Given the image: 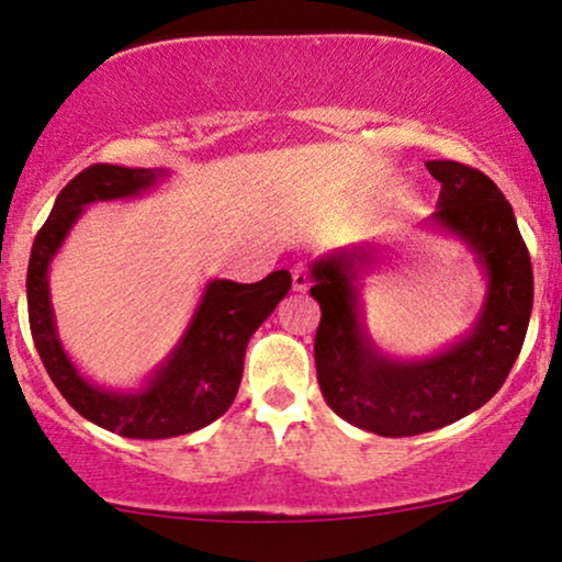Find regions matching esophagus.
<instances>
[{
    "label": "esophagus",
    "mask_w": 562,
    "mask_h": 562,
    "mask_svg": "<svg viewBox=\"0 0 562 562\" xmlns=\"http://www.w3.org/2000/svg\"><path fill=\"white\" fill-rule=\"evenodd\" d=\"M308 288H311L308 269H305V265H295L293 267V290L295 293H305Z\"/></svg>",
    "instance_id": "1"
}]
</instances>
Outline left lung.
Wrapping results in <instances>:
<instances>
[{"label": "left lung", "instance_id": "obj_1", "mask_svg": "<svg viewBox=\"0 0 562 562\" xmlns=\"http://www.w3.org/2000/svg\"><path fill=\"white\" fill-rule=\"evenodd\" d=\"M425 166L440 183L425 228L464 240L485 272V301L464 337L425 358H394L371 339L360 303V280L379 265L381 248H339L311 265L324 400L342 420L386 438L438 430L493 400L521 352L535 301L527 244L501 189L464 162Z\"/></svg>", "mask_w": 562, "mask_h": 562}]
</instances>
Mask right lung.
I'll return each instance as SVG.
<instances>
[{
    "mask_svg": "<svg viewBox=\"0 0 562 562\" xmlns=\"http://www.w3.org/2000/svg\"><path fill=\"white\" fill-rule=\"evenodd\" d=\"M166 176L162 168L109 162L85 168L59 191L27 261V318L46 373L85 420L124 438L183 436L225 415L238 394L248 339L293 285L288 269H277L251 285L210 280L179 345L139 389L116 392L85 379L56 331L48 267L88 204L139 196Z\"/></svg>",
    "mask_w": 562,
    "mask_h": 562,
    "instance_id": "add662e5",
    "label": "right lung"
}]
</instances>
